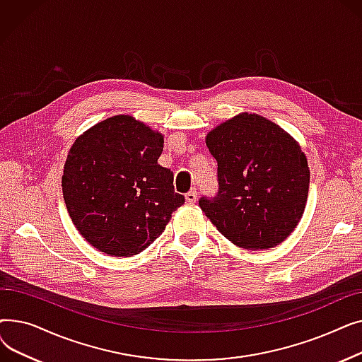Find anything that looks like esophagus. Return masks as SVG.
Segmentation results:
<instances>
[{
  "label": "esophagus",
  "instance_id": "34e87169",
  "mask_svg": "<svg viewBox=\"0 0 362 362\" xmlns=\"http://www.w3.org/2000/svg\"><path fill=\"white\" fill-rule=\"evenodd\" d=\"M185 198L187 204H194L197 201V189H191V191L185 195Z\"/></svg>",
  "mask_w": 362,
  "mask_h": 362
}]
</instances>
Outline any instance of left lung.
Wrapping results in <instances>:
<instances>
[{
    "label": "left lung",
    "mask_w": 362,
    "mask_h": 362,
    "mask_svg": "<svg viewBox=\"0 0 362 362\" xmlns=\"http://www.w3.org/2000/svg\"><path fill=\"white\" fill-rule=\"evenodd\" d=\"M220 191L199 199L217 230L243 250L277 246L305 211L310 167L295 138L255 112H239L208 132Z\"/></svg>",
    "instance_id": "left-lung-1"
}]
</instances>
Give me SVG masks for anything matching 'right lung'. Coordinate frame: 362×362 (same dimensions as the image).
Segmentation results:
<instances>
[{
  "instance_id": "obj_1",
  "label": "right lung",
  "mask_w": 362,
  "mask_h": 362,
  "mask_svg": "<svg viewBox=\"0 0 362 362\" xmlns=\"http://www.w3.org/2000/svg\"><path fill=\"white\" fill-rule=\"evenodd\" d=\"M164 135L126 114L93 124L73 142L62 187L82 238L111 257L142 252L185 202L158 164Z\"/></svg>"
}]
</instances>
